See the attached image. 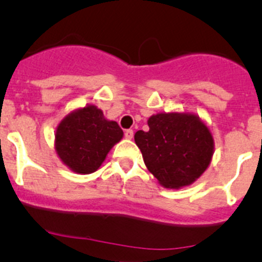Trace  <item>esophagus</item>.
<instances>
[{"label":"esophagus","instance_id":"1","mask_svg":"<svg viewBox=\"0 0 262 262\" xmlns=\"http://www.w3.org/2000/svg\"><path fill=\"white\" fill-rule=\"evenodd\" d=\"M124 136H125L126 139H132L134 136V132L132 130V129H126V130L124 132Z\"/></svg>","mask_w":262,"mask_h":262}]
</instances>
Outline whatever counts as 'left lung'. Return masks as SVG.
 Listing matches in <instances>:
<instances>
[{
	"label": "left lung",
	"mask_w": 262,
	"mask_h": 262,
	"mask_svg": "<svg viewBox=\"0 0 262 262\" xmlns=\"http://www.w3.org/2000/svg\"><path fill=\"white\" fill-rule=\"evenodd\" d=\"M148 132L134 136L147 169L165 188L189 185L207 169L214 154L209 128L192 114H157Z\"/></svg>",
	"instance_id": "obj_1"
}]
</instances>
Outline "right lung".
Returning a JSON list of instances; mask_svg holds the SVG:
<instances>
[{"label":"right lung","mask_w":262,"mask_h":262,"mask_svg":"<svg viewBox=\"0 0 262 262\" xmlns=\"http://www.w3.org/2000/svg\"><path fill=\"white\" fill-rule=\"evenodd\" d=\"M123 138L116 121H108L96 106L69 114L57 126L56 152L65 165L79 174L96 171L108 151Z\"/></svg>","instance_id":"1"}]
</instances>
